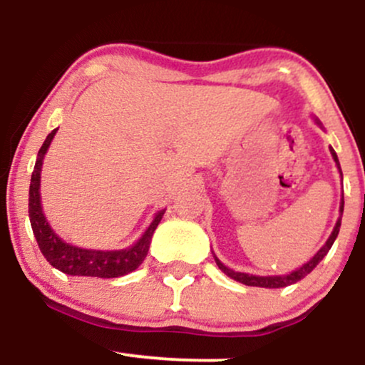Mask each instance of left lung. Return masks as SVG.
Returning <instances> with one entry per match:
<instances>
[{
	"label": "left lung",
	"mask_w": 365,
	"mask_h": 365,
	"mask_svg": "<svg viewBox=\"0 0 365 365\" xmlns=\"http://www.w3.org/2000/svg\"><path fill=\"white\" fill-rule=\"evenodd\" d=\"M316 123L321 124V123L318 121V119H316ZM329 152H331V155H333V160L336 162V167H338V170H340V174H341V169H340V162H338L336 152H335V150H333V148H329ZM341 215H344V198H341V203H340V217H338V220H336V225H335V229H333L331 235H329V237H328L327 244H324V246L321 247V250H319L318 252H316V255L312 256V258H311L309 261H307L306 264H302L301 268H297V269H295V272L289 273V275H282V277H256V275H247V273L234 272V269L227 268L225 264L222 263V261L218 259L217 256H215L217 267L220 268L222 272H224L227 277L234 278L235 282H241V284H244V285H250V287H264V289H280V287H287V285L297 284V282H299V280H302L304 277H306V275H309V273L312 272V269H314L316 267H318V263H319V261L323 259L324 256L328 255V251L331 250L333 242H335L336 235H338V232H340V225H341Z\"/></svg>",
	"instance_id": "left-lung-1"
}]
</instances>
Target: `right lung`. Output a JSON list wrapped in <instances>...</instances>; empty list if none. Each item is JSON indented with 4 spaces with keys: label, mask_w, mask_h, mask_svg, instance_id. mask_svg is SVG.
I'll use <instances>...</instances> for the list:
<instances>
[{
    "label": "right lung",
    "mask_w": 365,
    "mask_h": 365,
    "mask_svg": "<svg viewBox=\"0 0 365 365\" xmlns=\"http://www.w3.org/2000/svg\"><path fill=\"white\" fill-rule=\"evenodd\" d=\"M58 128L47 135L44 143L37 153L36 167H34L32 179H30V190H29V217L30 225H32L36 241L41 247V252L44 258L59 272L66 273V275H78V277H98V278H115L131 273L143 263L147 258L150 242H152V235L155 232L157 225L160 224L162 217H164L165 210H160L155 217H153L152 224L145 230V234L133 244L128 250L119 251H97V250H83V247L71 246V244L64 242L58 234L51 229L47 224L44 212H42L41 205V170L42 160L49 148L51 141H53Z\"/></svg>",
    "instance_id": "obj_1"
}]
</instances>
